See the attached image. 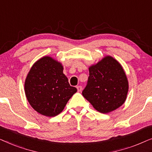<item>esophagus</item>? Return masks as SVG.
<instances>
[{"mask_svg": "<svg viewBox=\"0 0 152 152\" xmlns=\"http://www.w3.org/2000/svg\"><path fill=\"white\" fill-rule=\"evenodd\" d=\"M77 89L78 92H81L82 90V86H77Z\"/></svg>", "mask_w": 152, "mask_h": 152, "instance_id": "1", "label": "esophagus"}]
</instances>
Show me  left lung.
Returning <instances> with one entry per match:
<instances>
[{
    "instance_id": "obj_1",
    "label": "left lung",
    "mask_w": 152,
    "mask_h": 152,
    "mask_svg": "<svg viewBox=\"0 0 152 152\" xmlns=\"http://www.w3.org/2000/svg\"><path fill=\"white\" fill-rule=\"evenodd\" d=\"M128 88L123 68L108 56L89 68V77L82 95L97 111L107 113L123 104Z\"/></svg>"
}]
</instances>
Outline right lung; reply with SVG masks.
<instances>
[{
	"label": "right lung",
	"mask_w": 152,
	"mask_h": 152,
	"mask_svg": "<svg viewBox=\"0 0 152 152\" xmlns=\"http://www.w3.org/2000/svg\"><path fill=\"white\" fill-rule=\"evenodd\" d=\"M25 92L35 111L54 117L63 111L77 88L70 85L61 64L44 57L31 68L25 82Z\"/></svg>",
	"instance_id": "1"
}]
</instances>
